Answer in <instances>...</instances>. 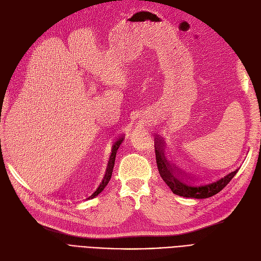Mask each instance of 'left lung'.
I'll list each match as a JSON object with an SVG mask.
<instances>
[{"label": "left lung", "mask_w": 261, "mask_h": 261, "mask_svg": "<svg viewBox=\"0 0 261 261\" xmlns=\"http://www.w3.org/2000/svg\"><path fill=\"white\" fill-rule=\"evenodd\" d=\"M154 151L156 167L162 179L173 193L178 196L187 197V198L202 199L218 194L230 183V180L240 170V168H238L218 178L188 176L173 167L168 161L164 154V143L159 137L154 138Z\"/></svg>", "instance_id": "8db88e82"}]
</instances>
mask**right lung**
<instances>
[{
    "instance_id": "right-lung-1",
    "label": "right lung",
    "mask_w": 261,
    "mask_h": 261,
    "mask_svg": "<svg viewBox=\"0 0 261 261\" xmlns=\"http://www.w3.org/2000/svg\"><path fill=\"white\" fill-rule=\"evenodd\" d=\"M123 137H124V136H120V137H118V138L114 141V145L112 146V152H111V155H110V159H109V162H108V167H107V171H106V174H105L103 179H102V181L100 183V185L96 188V191H94L93 193H91V195H89V196H86V197H85V199H92V198H94V197H96V196H98L102 191H103L105 187L108 185L109 180L111 179L112 172H113V168H114V162H115L116 151H117L118 147H120V145L122 144Z\"/></svg>"
}]
</instances>
